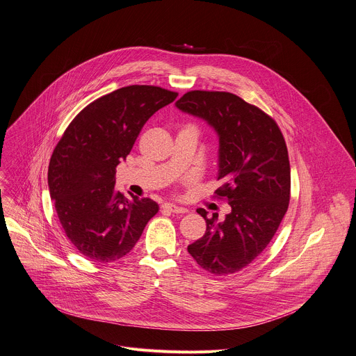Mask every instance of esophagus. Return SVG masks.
Wrapping results in <instances>:
<instances>
[{"mask_svg":"<svg viewBox=\"0 0 356 356\" xmlns=\"http://www.w3.org/2000/svg\"><path fill=\"white\" fill-rule=\"evenodd\" d=\"M162 209L168 213H176V214H186L188 211V209L181 207V206H176V204H172V203H165L162 206Z\"/></svg>","mask_w":356,"mask_h":356,"instance_id":"obj_1","label":"esophagus"}]
</instances>
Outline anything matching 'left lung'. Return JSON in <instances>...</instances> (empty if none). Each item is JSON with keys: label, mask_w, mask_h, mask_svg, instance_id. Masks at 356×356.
<instances>
[{"label": "left lung", "mask_w": 356, "mask_h": 356, "mask_svg": "<svg viewBox=\"0 0 356 356\" xmlns=\"http://www.w3.org/2000/svg\"><path fill=\"white\" fill-rule=\"evenodd\" d=\"M176 106L216 129L222 180L216 195L231 206L224 221L197 209L206 232L187 250L216 276L236 273L266 248L288 210L291 168L284 136L269 115L232 92L194 90Z\"/></svg>", "instance_id": "obj_1"}]
</instances>
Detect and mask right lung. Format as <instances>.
<instances>
[{
  "label": "right lung",
  "mask_w": 356,
  "mask_h": 356,
  "mask_svg": "<svg viewBox=\"0 0 356 356\" xmlns=\"http://www.w3.org/2000/svg\"><path fill=\"white\" fill-rule=\"evenodd\" d=\"M176 97L157 86L122 87L87 105L57 143L47 170L50 197L65 235L87 259L122 258L159 213L150 197H124L115 176L146 121Z\"/></svg>",
  "instance_id": "obj_1"
}]
</instances>
